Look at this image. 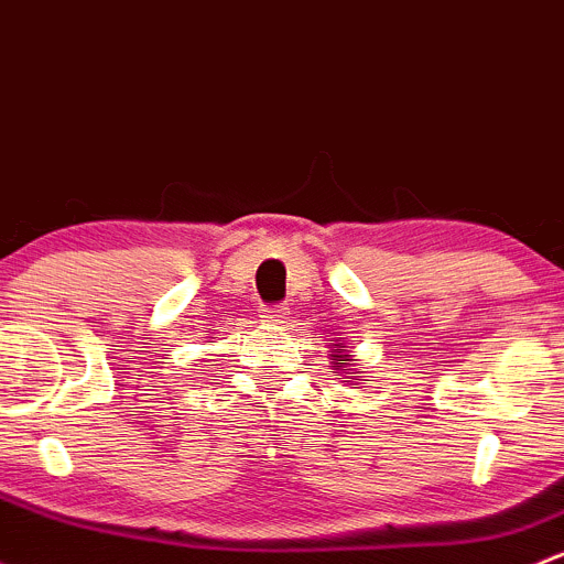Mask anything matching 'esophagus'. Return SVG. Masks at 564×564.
<instances>
[{
	"label": "esophagus",
	"mask_w": 564,
	"mask_h": 564,
	"mask_svg": "<svg viewBox=\"0 0 564 564\" xmlns=\"http://www.w3.org/2000/svg\"><path fill=\"white\" fill-rule=\"evenodd\" d=\"M289 307L286 305H270L262 307V322L267 324H286Z\"/></svg>",
	"instance_id": "obj_1"
}]
</instances>
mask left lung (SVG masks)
<instances>
[{
    "label": "left lung",
    "mask_w": 564,
    "mask_h": 564,
    "mask_svg": "<svg viewBox=\"0 0 564 564\" xmlns=\"http://www.w3.org/2000/svg\"><path fill=\"white\" fill-rule=\"evenodd\" d=\"M332 359H335V361H332V367H348L354 361L351 354L346 351V346H343V343H335V348H332ZM357 381H359V378H357Z\"/></svg>",
    "instance_id": "8db88e82"
}]
</instances>
